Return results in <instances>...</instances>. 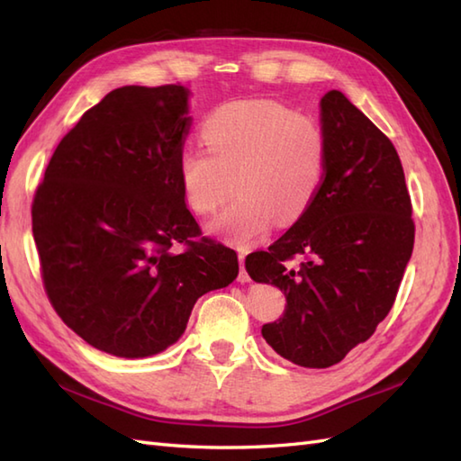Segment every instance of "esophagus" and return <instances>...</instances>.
Returning <instances> with one entry per match:
<instances>
[{
	"label": "esophagus",
	"mask_w": 461,
	"mask_h": 461,
	"mask_svg": "<svg viewBox=\"0 0 461 461\" xmlns=\"http://www.w3.org/2000/svg\"><path fill=\"white\" fill-rule=\"evenodd\" d=\"M238 281H241V283H248L249 281V273L246 271V256H243V253H240V276H238Z\"/></svg>",
	"instance_id": "obj_1"
}]
</instances>
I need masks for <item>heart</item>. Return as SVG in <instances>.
Instances as JSON below:
<instances>
[{
    "label": "heart",
    "mask_w": 461,
    "mask_h": 461,
    "mask_svg": "<svg viewBox=\"0 0 461 461\" xmlns=\"http://www.w3.org/2000/svg\"><path fill=\"white\" fill-rule=\"evenodd\" d=\"M208 150L185 149L178 158L184 200L198 215L220 213L212 230L249 246L273 221L295 223L325 178L327 139L321 126L276 101H241L212 113L202 126Z\"/></svg>",
    "instance_id": "1"
}]
</instances>
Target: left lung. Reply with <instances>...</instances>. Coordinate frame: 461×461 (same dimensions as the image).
<instances>
[{
  "label": "left lung",
  "instance_id": "8db88e82",
  "mask_svg": "<svg viewBox=\"0 0 461 461\" xmlns=\"http://www.w3.org/2000/svg\"><path fill=\"white\" fill-rule=\"evenodd\" d=\"M325 178L303 218L246 258L253 281L285 293L267 345L305 368H329L393 309L412 256V203L394 144L340 91L321 99ZM298 259L297 264L291 260Z\"/></svg>",
  "mask_w": 461,
  "mask_h": 461
}]
</instances>
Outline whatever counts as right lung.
<instances>
[{
  "mask_svg": "<svg viewBox=\"0 0 461 461\" xmlns=\"http://www.w3.org/2000/svg\"><path fill=\"white\" fill-rule=\"evenodd\" d=\"M182 85L114 89L63 136L33 198L49 301L91 347L146 358L178 340L203 293L238 277L200 238L178 176L192 126ZM182 242L184 252H176Z\"/></svg>",
  "mask_w": 461,
  "mask_h": 461,
  "instance_id": "1",
  "label": "right lung"
}]
</instances>
